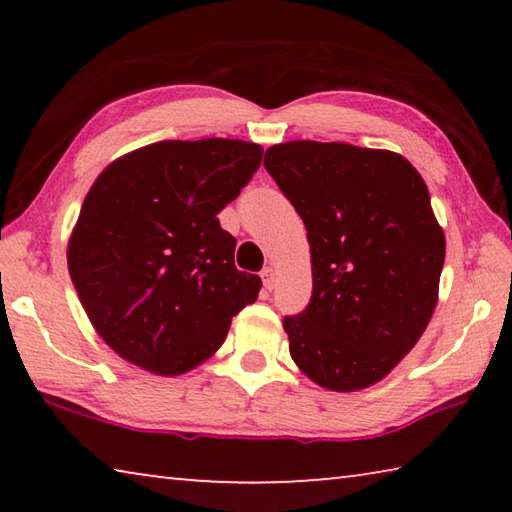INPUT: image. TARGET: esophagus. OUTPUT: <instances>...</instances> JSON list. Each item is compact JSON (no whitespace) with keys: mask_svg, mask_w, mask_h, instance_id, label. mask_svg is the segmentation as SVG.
Returning <instances> with one entry per match:
<instances>
[{"mask_svg":"<svg viewBox=\"0 0 512 512\" xmlns=\"http://www.w3.org/2000/svg\"><path fill=\"white\" fill-rule=\"evenodd\" d=\"M259 275H262L264 289H268V291H271V289L275 287V271H273V268H271V266H266V268H264V271H262V273H259Z\"/></svg>","mask_w":512,"mask_h":512,"instance_id":"1","label":"esophagus"}]
</instances>
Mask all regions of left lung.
<instances>
[{"label": "left lung", "mask_w": 512, "mask_h": 512, "mask_svg": "<svg viewBox=\"0 0 512 512\" xmlns=\"http://www.w3.org/2000/svg\"><path fill=\"white\" fill-rule=\"evenodd\" d=\"M264 167L307 228L314 291L284 318L296 366L352 393L413 350L438 302L445 235L429 189L400 153L343 142H284Z\"/></svg>", "instance_id": "left-lung-1"}]
</instances>
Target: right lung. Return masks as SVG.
I'll use <instances>...</instances> for the list:
<instances>
[{
  "instance_id": "add662e5",
  "label": "right lung",
  "mask_w": 512,
  "mask_h": 512,
  "mask_svg": "<svg viewBox=\"0 0 512 512\" xmlns=\"http://www.w3.org/2000/svg\"><path fill=\"white\" fill-rule=\"evenodd\" d=\"M255 142L164 140L94 180L67 244L74 289L106 345L160 377L201 366L262 280L237 271L219 214L262 164Z\"/></svg>"
}]
</instances>
